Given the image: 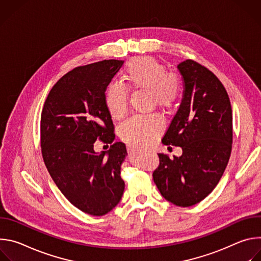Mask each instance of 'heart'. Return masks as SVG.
Wrapping results in <instances>:
<instances>
[{
  "instance_id": "heart-1",
  "label": "heart",
  "mask_w": 261,
  "mask_h": 261,
  "mask_svg": "<svg viewBox=\"0 0 261 261\" xmlns=\"http://www.w3.org/2000/svg\"><path fill=\"white\" fill-rule=\"evenodd\" d=\"M124 86L113 84L105 92V105L113 119L124 118L128 111V91H146L151 107L172 109L182 94V83L175 73L166 72V67L151 57L131 60L123 73ZM163 123L158 115L133 117L120 128V136L135 145H145L161 132Z\"/></svg>"
}]
</instances>
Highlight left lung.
Wrapping results in <instances>:
<instances>
[{
  "instance_id": "obj_1",
  "label": "left lung",
  "mask_w": 261,
  "mask_h": 261,
  "mask_svg": "<svg viewBox=\"0 0 261 261\" xmlns=\"http://www.w3.org/2000/svg\"><path fill=\"white\" fill-rule=\"evenodd\" d=\"M185 91L162 142L180 146V157L158 154L153 178L161 195L177 206L203 200L218 185L232 147V109L215 74L193 60L177 65Z\"/></svg>"
}]
</instances>
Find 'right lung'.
I'll use <instances>...</instances> for the list:
<instances>
[{
    "label": "right lung",
    "mask_w": 261,
    "mask_h": 261,
    "mask_svg": "<svg viewBox=\"0 0 261 261\" xmlns=\"http://www.w3.org/2000/svg\"><path fill=\"white\" fill-rule=\"evenodd\" d=\"M123 63L104 60L69 71L50 90L41 114L45 166L63 195L92 216H103L117 206L125 189L121 165L126 145L117 141L108 152L93 151L96 140L115 139L105 91Z\"/></svg>",
    "instance_id": "obj_1"
}]
</instances>
